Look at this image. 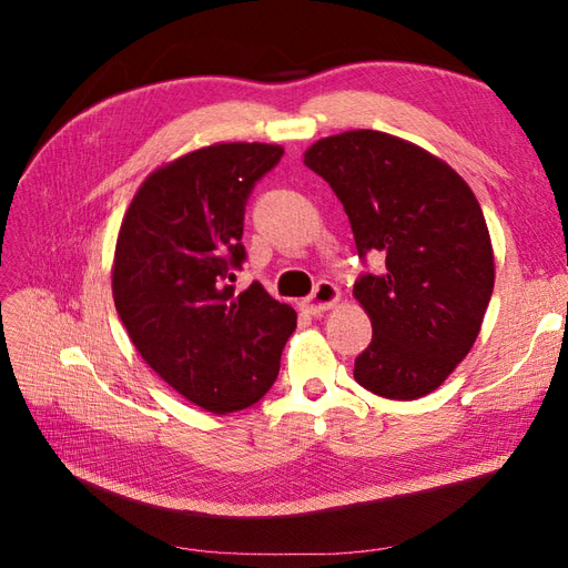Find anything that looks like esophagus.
I'll return each instance as SVG.
<instances>
[{
  "label": "esophagus",
  "instance_id": "1",
  "mask_svg": "<svg viewBox=\"0 0 568 568\" xmlns=\"http://www.w3.org/2000/svg\"><path fill=\"white\" fill-rule=\"evenodd\" d=\"M336 301H338V288L332 282L322 280L315 284L313 294L305 298V311L311 315H320L324 311H329V307H334Z\"/></svg>",
  "mask_w": 568,
  "mask_h": 568
}]
</instances>
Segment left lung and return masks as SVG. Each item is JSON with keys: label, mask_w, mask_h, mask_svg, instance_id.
Segmentation results:
<instances>
[{"label": "left lung", "mask_w": 568, "mask_h": 568, "mask_svg": "<svg viewBox=\"0 0 568 568\" xmlns=\"http://www.w3.org/2000/svg\"><path fill=\"white\" fill-rule=\"evenodd\" d=\"M346 209L363 272L353 296L372 320L355 382L390 400L436 390L471 351L493 296L484 211L450 165L398 136L353 130L305 151Z\"/></svg>", "instance_id": "8db88e82"}]
</instances>
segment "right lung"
<instances>
[{"label": "right lung", "mask_w": 568, "mask_h": 568, "mask_svg": "<svg viewBox=\"0 0 568 568\" xmlns=\"http://www.w3.org/2000/svg\"><path fill=\"white\" fill-rule=\"evenodd\" d=\"M284 156L272 144H215L156 170L120 225L113 298L134 348L186 400L227 415L277 382L294 307L242 270L246 203Z\"/></svg>", "instance_id": "add662e5"}]
</instances>
